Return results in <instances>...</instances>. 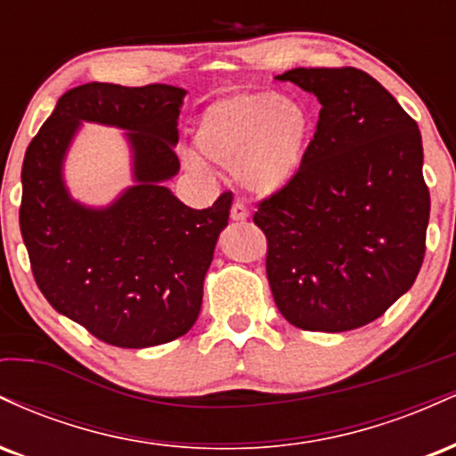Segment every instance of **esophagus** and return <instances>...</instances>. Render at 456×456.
<instances>
[{
	"label": "esophagus",
	"instance_id": "esophagus-1",
	"mask_svg": "<svg viewBox=\"0 0 456 456\" xmlns=\"http://www.w3.org/2000/svg\"><path fill=\"white\" fill-rule=\"evenodd\" d=\"M246 218H248V208L244 206V201H233V206H232V221H235V223H242V221H246Z\"/></svg>",
	"mask_w": 456,
	"mask_h": 456
}]
</instances>
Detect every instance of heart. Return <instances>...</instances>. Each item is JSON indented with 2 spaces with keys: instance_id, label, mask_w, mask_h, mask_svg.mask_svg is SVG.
Listing matches in <instances>:
<instances>
[{
  "instance_id": "b5f03b06",
  "label": "heart",
  "mask_w": 456,
  "mask_h": 456,
  "mask_svg": "<svg viewBox=\"0 0 456 456\" xmlns=\"http://www.w3.org/2000/svg\"><path fill=\"white\" fill-rule=\"evenodd\" d=\"M313 134L306 104L279 92H246L203 111L195 145L203 160L233 171L255 195H274L296 180Z\"/></svg>"
}]
</instances>
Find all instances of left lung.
<instances>
[{"instance_id": "left-lung-1", "label": "left lung", "mask_w": 456, "mask_h": 456, "mask_svg": "<svg viewBox=\"0 0 456 456\" xmlns=\"http://www.w3.org/2000/svg\"><path fill=\"white\" fill-rule=\"evenodd\" d=\"M276 78L315 94L322 111L300 174L253 216L270 289L296 328L347 332L384 315L420 272L431 212L420 130L358 68Z\"/></svg>"}]
</instances>
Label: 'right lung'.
I'll return each instance as SVG.
<instances>
[{
  "instance_id": "right-lung-1",
  "label": "right lung",
  "mask_w": 456,
  "mask_h": 456,
  "mask_svg": "<svg viewBox=\"0 0 456 456\" xmlns=\"http://www.w3.org/2000/svg\"><path fill=\"white\" fill-rule=\"evenodd\" d=\"M184 96L165 83H86L57 101L25 151L19 224L36 285L57 313L113 347H154L192 328L229 221L232 192L192 210L165 186L180 171ZM81 121L129 130L135 186L107 208L75 202L61 174Z\"/></svg>"
}]
</instances>
